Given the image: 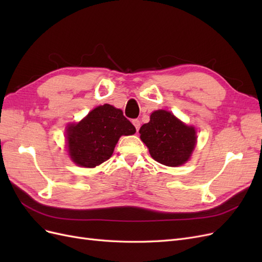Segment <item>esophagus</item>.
Instances as JSON below:
<instances>
[{
  "mask_svg": "<svg viewBox=\"0 0 262 262\" xmlns=\"http://www.w3.org/2000/svg\"><path fill=\"white\" fill-rule=\"evenodd\" d=\"M132 123H133V125H134V126H136L137 131H139L140 126H141V122H140V120H138V119H136V120H133V121H132Z\"/></svg>",
  "mask_w": 262,
  "mask_h": 262,
  "instance_id": "1",
  "label": "esophagus"
}]
</instances>
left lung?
<instances>
[{"label": "left lung", "mask_w": 262, "mask_h": 262, "mask_svg": "<svg viewBox=\"0 0 262 262\" xmlns=\"http://www.w3.org/2000/svg\"><path fill=\"white\" fill-rule=\"evenodd\" d=\"M140 138L154 160L169 167L188 162L196 143L194 126L187 125L171 113L156 110L140 129Z\"/></svg>", "instance_id": "8db88e82"}]
</instances>
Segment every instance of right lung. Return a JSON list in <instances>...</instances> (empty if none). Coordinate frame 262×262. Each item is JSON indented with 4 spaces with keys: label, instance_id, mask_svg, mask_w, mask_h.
<instances>
[{
    "label": "right lung",
    "instance_id": "obj_1",
    "mask_svg": "<svg viewBox=\"0 0 262 262\" xmlns=\"http://www.w3.org/2000/svg\"><path fill=\"white\" fill-rule=\"evenodd\" d=\"M136 133L122 110L112 105L98 106L78 123L68 125L67 146L76 165L94 168L109 160L121 136Z\"/></svg>",
    "mask_w": 262,
    "mask_h": 262
}]
</instances>
